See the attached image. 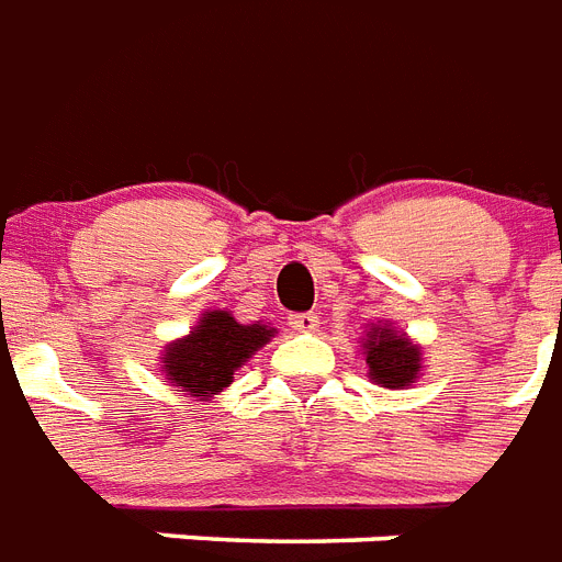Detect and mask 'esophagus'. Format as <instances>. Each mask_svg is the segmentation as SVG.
Segmentation results:
<instances>
[{
	"instance_id": "esophagus-1",
	"label": "esophagus",
	"mask_w": 562,
	"mask_h": 562,
	"mask_svg": "<svg viewBox=\"0 0 562 562\" xmlns=\"http://www.w3.org/2000/svg\"><path fill=\"white\" fill-rule=\"evenodd\" d=\"M289 324L294 326V329H300V333H315L317 324H321V317H317V312H297V315L289 317Z\"/></svg>"
}]
</instances>
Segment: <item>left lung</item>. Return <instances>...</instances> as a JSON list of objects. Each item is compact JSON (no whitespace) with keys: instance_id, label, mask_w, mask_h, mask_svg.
Returning a JSON list of instances; mask_svg holds the SVG:
<instances>
[{"instance_id":"8db88e82","label":"left lung","mask_w":562,"mask_h":562,"mask_svg":"<svg viewBox=\"0 0 562 562\" xmlns=\"http://www.w3.org/2000/svg\"><path fill=\"white\" fill-rule=\"evenodd\" d=\"M368 364L370 379H375L384 387H405L417 379L419 350L411 347L405 335H396L393 329H373L368 333Z\"/></svg>"}]
</instances>
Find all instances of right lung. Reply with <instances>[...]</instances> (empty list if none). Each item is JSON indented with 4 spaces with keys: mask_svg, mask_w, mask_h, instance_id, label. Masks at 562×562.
Instances as JSON below:
<instances>
[{
    "mask_svg": "<svg viewBox=\"0 0 562 562\" xmlns=\"http://www.w3.org/2000/svg\"><path fill=\"white\" fill-rule=\"evenodd\" d=\"M271 335L273 329L262 324L241 326L227 312H210L189 338L171 344L162 368L178 387L194 396H210L224 391L241 361L250 359Z\"/></svg>",
    "mask_w": 562,
    "mask_h": 562,
    "instance_id": "1",
    "label": "right lung"
}]
</instances>
